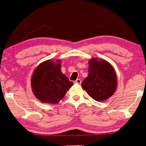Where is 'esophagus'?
Masks as SVG:
<instances>
[{
	"instance_id": "obj_1",
	"label": "esophagus",
	"mask_w": 146,
	"mask_h": 146,
	"mask_svg": "<svg viewBox=\"0 0 146 146\" xmlns=\"http://www.w3.org/2000/svg\"><path fill=\"white\" fill-rule=\"evenodd\" d=\"M74 83H75V84H81L82 81H81V80H80V79H77L76 80H75V81H74Z\"/></svg>"
}]
</instances>
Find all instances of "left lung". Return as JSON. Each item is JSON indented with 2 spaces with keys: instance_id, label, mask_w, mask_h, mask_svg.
<instances>
[{
  "instance_id": "left-lung-1",
  "label": "left lung",
  "mask_w": 146,
  "mask_h": 146,
  "mask_svg": "<svg viewBox=\"0 0 146 146\" xmlns=\"http://www.w3.org/2000/svg\"><path fill=\"white\" fill-rule=\"evenodd\" d=\"M88 64V76L84 80L82 87L96 101H104L116 90L115 70L108 62L97 58H91Z\"/></svg>"
}]
</instances>
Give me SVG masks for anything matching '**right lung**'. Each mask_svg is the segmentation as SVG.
I'll return each mask as SVG.
<instances>
[{
    "instance_id": "1",
    "label": "right lung",
    "mask_w": 146,
    "mask_h": 146,
    "mask_svg": "<svg viewBox=\"0 0 146 146\" xmlns=\"http://www.w3.org/2000/svg\"><path fill=\"white\" fill-rule=\"evenodd\" d=\"M61 60L40 64L32 75L31 87L36 98L54 104L64 97L73 83L61 72Z\"/></svg>"
}]
</instances>
